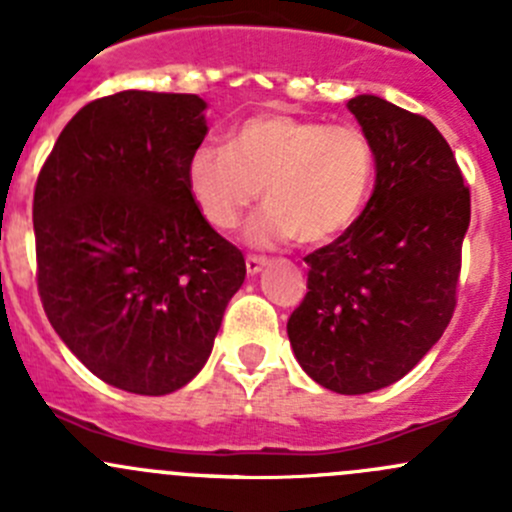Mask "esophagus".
<instances>
[{
  "label": "esophagus",
  "instance_id": "obj_1",
  "mask_svg": "<svg viewBox=\"0 0 512 512\" xmlns=\"http://www.w3.org/2000/svg\"><path fill=\"white\" fill-rule=\"evenodd\" d=\"M265 265H267V257H262V255H247L245 257L247 275H257V272H260Z\"/></svg>",
  "mask_w": 512,
  "mask_h": 512
}]
</instances>
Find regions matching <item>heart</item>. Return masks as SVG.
Returning <instances> with one entry per match:
<instances>
[{"mask_svg":"<svg viewBox=\"0 0 512 512\" xmlns=\"http://www.w3.org/2000/svg\"><path fill=\"white\" fill-rule=\"evenodd\" d=\"M376 156L354 123L267 111L230 128L225 151L195 148L185 180L195 208L218 230H235L262 190L265 213L250 227L257 245L297 237L322 245L344 235L369 203Z\"/></svg>","mask_w":512,"mask_h":512,"instance_id":"obj_1","label":"heart"}]
</instances>
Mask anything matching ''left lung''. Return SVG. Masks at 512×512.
Listing matches in <instances>:
<instances>
[{
    "mask_svg": "<svg viewBox=\"0 0 512 512\" xmlns=\"http://www.w3.org/2000/svg\"><path fill=\"white\" fill-rule=\"evenodd\" d=\"M347 106L374 146V193L344 235L304 257L307 294L287 334L317 384L354 396L399 381L446 332L471 190L428 118L369 94Z\"/></svg>",
    "mask_w": 512,
    "mask_h": 512,
    "instance_id": "1",
    "label": "left lung"
}]
</instances>
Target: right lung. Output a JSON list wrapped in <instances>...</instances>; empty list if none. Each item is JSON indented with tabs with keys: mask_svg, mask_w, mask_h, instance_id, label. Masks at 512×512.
<instances>
[{
	"mask_svg": "<svg viewBox=\"0 0 512 512\" xmlns=\"http://www.w3.org/2000/svg\"><path fill=\"white\" fill-rule=\"evenodd\" d=\"M205 101L121 91L86 103L34 188L36 287L51 327L116 389L163 396L213 352L245 257L188 193Z\"/></svg>",
	"mask_w": 512,
	"mask_h": 512,
	"instance_id": "obj_1",
	"label": "right lung"
}]
</instances>
